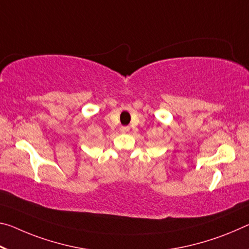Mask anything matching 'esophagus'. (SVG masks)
Instances as JSON below:
<instances>
[{
	"instance_id": "esophagus-1",
	"label": "esophagus",
	"mask_w": 249,
	"mask_h": 249,
	"mask_svg": "<svg viewBox=\"0 0 249 249\" xmlns=\"http://www.w3.org/2000/svg\"><path fill=\"white\" fill-rule=\"evenodd\" d=\"M120 131H121L122 134H126L129 131V127H128V126H122V127L120 128Z\"/></svg>"
}]
</instances>
